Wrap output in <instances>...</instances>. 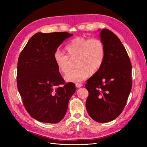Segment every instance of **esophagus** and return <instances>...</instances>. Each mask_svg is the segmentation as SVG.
<instances>
[{
  "instance_id": "34e87169",
  "label": "esophagus",
  "mask_w": 147,
  "mask_h": 147,
  "mask_svg": "<svg viewBox=\"0 0 147 147\" xmlns=\"http://www.w3.org/2000/svg\"><path fill=\"white\" fill-rule=\"evenodd\" d=\"M75 86H76L77 88H80V87L83 86V84H82V83H76Z\"/></svg>"
}]
</instances>
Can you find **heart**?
<instances>
[{
    "label": "heart",
    "mask_w": 147,
    "mask_h": 147,
    "mask_svg": "<svg viewBox=\"0 0 147 147\" xmlns=\"http://www.w3.org/2000/svg\"><path fill=\"white\" fill-rule=\"evenodd\" d=\"M67 55L57 51L54 61L61 72L65 74L69 69V58L76 59L77 69L71 70L65 75L68 82H79L86 78L90 72L95 74L104 63L105 50L104 44L97 38L76 37L65 47Z\"/></svg>",
    "instance_id": "heart-1"
}]
</instances>
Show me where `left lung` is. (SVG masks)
<instances>
[{"mask_svg": "<svg viewBox=\"0 0 147 147\" xmlns=\"http://www.w3.org/2000/svg\"><path fill=\"white\" fill-rule=\"evenodd\" d=\"M105 56L100 69L87 80L86 108L94 121L107 123L121 113L132 88V65L125 48L112 31L100 34Z\"/></svg>", "mask_w": 147, "mask_h": 147, "instance_id": "1", "label": "left lung"}]
</instances>
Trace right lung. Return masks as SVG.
Instances as JSON below:
<instances>
[{
    "label": "right lung",
    "mask_w": 147,
    "mask_h": 147,
    "mask_svg": "<svg viewBox=\"0 0 147 147\" xmlns=\"http://www.w3.org/2000/svg\"><path fill=\"white\" fill-rule=\"evenodd\" d=\"M72 35L66 32L36 33L19 56L18 90L26 111L40 122L61 121L75 92V84L65 83L54 61L57 48Z\"/></svg>",
    "instance_id": "1"
}]
</instances>
